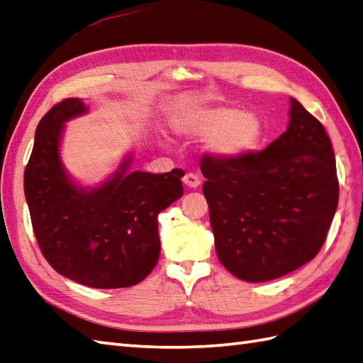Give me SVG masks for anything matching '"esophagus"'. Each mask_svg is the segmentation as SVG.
<instances>
[{"instance_id": "esophagus-1", "label": "esophagus", "mask_w": 363, "mask_h": 363, "mask_svg": "<svg viewBox=\"0 0 363 363\" xmlns=\"http://www.w3.org/2000/svg\"><path fill=\"white\" fill-rule=\"evenodd\" d=\"M182 181H184V184H186V186L190 187V189H198L199 184H201V181H199L198 174H195V173H187L186 176L182 177Z\"/></svg>"}]
</instances>
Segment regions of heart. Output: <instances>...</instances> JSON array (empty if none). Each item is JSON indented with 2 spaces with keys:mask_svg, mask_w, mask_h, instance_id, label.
<instances>
[{
  "mask_svg": "<svg viewBox=\"0 0 363 363\" xmlns=\"http://www.w3.org/2000/svg\"><path fill=\"white\" fill-rule=\"evenodd\" d=\"M181 134L209 137L207 150L220 157H237L250 152L264 137V125L256 113H240L233 107H206L181 117Z\"/></svg>",
  "mask_w": 363,
  "mask_h": 363,
  "instance_id": "heart-1",
  "label": "heart"
}]
</instances>
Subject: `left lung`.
I'll return each instance as SVG.
<instances>
[{
	"label": "left lung",
	"mask_w": 363,
	"mask_h": 363,
	"mask_svg": "<svg viewBox=\"0 0 363 363\" xmlns=\"http://www.w3.org/2000/svg\"><path fill=\"white\" fill-rule=\"evenodd\" d=\"M285 133L264 151L201 159L215 250L229 273L276 279L312 260L338 204L333 143L295 98Z\"/></svg>",
	"instance_id": "1"
}]
</instances>
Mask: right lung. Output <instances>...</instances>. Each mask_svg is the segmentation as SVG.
Masks as SVG:
<instances>
[{"mask_svg":"<svg viewBox=\"0 0 363 363\" xmlns=\"http://www.w3.org/2000/svg\"><path fill=\"white\" fill-rule=\"evenodd\" d=\"M86 112L81 99L67 98L37 125L25 169L34 235L43 257L68 279L94 289L130 287L157 264V215L184 195V172H129L128 157L103 186H76L60 162L59 143L64 123Z\"/></svg>","mask_w":363,"mask_h":363,"instance_id":"1","label":"right lung"}]
</instances>
